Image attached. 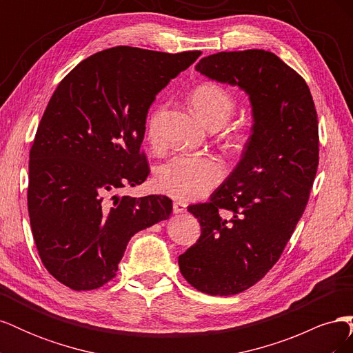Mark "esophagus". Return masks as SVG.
I'll return each mask as SVG.
<instances>
[{
	"instance_id": "34e87169",
	"label": "esophagus",
	"mask_w": 353,
	"mask_h": 353,
	"mask_svg": "<svg viewBox=\"0 0 353 353\" xmlns=\"http://www.w3.org/2000/svg\"><path fill=\"white\" fill-rule=\"evenodd\" d=\"M172 210H174L175 215H179V213H185L187 212V205H185V203H181V201H174Z\"/></svg>"
}]
</instances>
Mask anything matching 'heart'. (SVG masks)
<instances>
[{"label": "heart", "instance_id": "b5f03b06", "mask_svg": "<svg viewBox=\"0 0 353 353\" xmlns=\"http://www.w3.org/2000/svg\"><path fill=\"white\" fill-rule=\"evenodd\" d=\"M191 108L199 119L210 130L225 125L236 108L232 95L221 85L201 83L191 94ZM159 112L148 121L147 134L152 141L156 140ZM244 134L234 135V143L241 144ZM223 175V168L212 156L178 154L160 165L156 170V185L162 193L176 200H196L215 187Z\"/></svg>", "mask_w": 353, "mask_h": 353}]
</instances>
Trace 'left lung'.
Segmentation results:
<instances>
[{"label":"left lung","mask_w":353,"mask_h":353,"mask_svg":"<svg viewBox=\"0 0 353 353\" xmlns=\"http://www.w3.org/2000/svg\"><path fill=\"white\" fill-rule=\"evenodd\" d=\"M196 70L240 88L252 108L237 166L209 203L188 206L201 234L178 258L197 290L231 296L263 279L303 215L318 168L316 110L303 78L271 51L218 52Z\"/></svg>","instance_id":"left-lung-1"}]
</instances>
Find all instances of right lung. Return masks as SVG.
<instances>
[{
	"label": "right lung",
	"mask_w": 353,
	"mask_h": 353,
	"mask_svg": "<svg viewBox=\"0 0 353 353\" xmlns=\"http://www.w3.org/2000/svg\"><path fill=\"white\" fill-rule=\"evenodd\" d=\"M201 54L134 47L95 52L65 77L29 153L28 210L47 271L72 290L110 281L138 231L165 221V196L113 194L143 184L147 113L170 79Z\"/></svg>",
	"instance_id": "1"
}]
</instances>
